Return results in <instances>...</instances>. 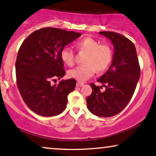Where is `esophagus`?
<instances>
[{"mask_svg":"<svg viewBox=\"0 0 156 156\" xmlns=\"http://www.w3.org/2000/svg\"><path fill=\"white\" fill-rule=\"evenodd\" d=\"M84 83L83 82H76V86L77 87H82L83 85H84Z\"/></svg>","mask_w":156,"mask_h":156,"instance_id":"obj_1","label":"esophagus"}]
</instances>
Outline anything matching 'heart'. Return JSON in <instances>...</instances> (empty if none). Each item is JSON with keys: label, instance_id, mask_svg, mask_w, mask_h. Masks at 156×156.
<instances>
[{"label": "heart", "instance_id": "obj_1", "mask_svg": "<svg viewBox=\"0 0 156 156\" xmlns=\"http://www.w3.org/2000/svg\"><path fill=\"white\" fill-rule=\"evenodd\" d=\"M76 49L87 52L84 64L69 70L68 75L80 82H84L94 75L96 70L102 72L108 69L112 61V47L107 44H100L98 41L91 37L83 38L75 44ZM62 62L69 66L74 65V53L69 47L62 48L60 52Z\"/></svg>", "mask_w": 156, "mask_h": 156}]
</instances>
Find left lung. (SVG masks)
I'll return each instance as SVG.
<instances>
[{"label":"left lung","mask_w":156,"mask_h":156,"mask_svg":"<svg viewBox=\"0 0 156 156\" xmlns=\"http://www.w3.org/2000/svg\"><path fill=\"white\" fill-rule=\"evenodd\" d=\"M114 46L111 66L98 82L105 87L91 83V95L87 98L88 110L93 115L109 118L118 114L130 102L140 75L136 48L130 39L112 31H100Z\"/></svg>","instance_id":"1"}]
</instances>
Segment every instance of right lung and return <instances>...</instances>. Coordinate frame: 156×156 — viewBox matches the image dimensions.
<instances>
[{"label":"right lung","instance_id":"add662e5","mask_svg":"<svg viewBox=\"0 0 156 156\" xmlns=\"http://www.w3.org/2000/svg\"><path fill=\"white\" fill-rule=\"evenodd\" d=\"M80 36L46 27L30 34L20 46L16 61V83L24 102L36 114L56 116L65 110L76 80H62L57 85H52L51 81L66 74L60 57L62 48Z\"/></svg>","mask_w":156,"mask_h":156}]
</instances>
